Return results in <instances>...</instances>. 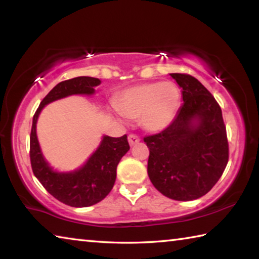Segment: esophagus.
Masks as SVG:
<instances>
[{
	"label": "esophagus",
	"mask_w": 259,
	"mask_h": 259,
	"mask_svg": "<svg viewBox=\"0 0 259 259\" xmlns=\"http://www.w3.org/2000/svg\"><path fill=\"white\" fill-rule=\"evenodd\" d=\"M128 140H129V144L131 146H134V145H136V144H138L139 142H140V138L138 137L137 135H135V134H130L129 136H128Z\"/></svg>",
	"instance_id": "obj_1"
}]
</instances>
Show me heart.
<instances>
[{"label":"heart","mask_w":259,"mask_h":259,"mask_svg":"<svg viewBox=\"0 0 259 259\" xmlns=\"http://www.w3.org/2000/svg\"><path fill=\"white\" fill-rule=\"evenodd\" d=\"M181 105V93L172 82L144 83L124 90L116 108L128 119H139L150 131H161L174 121Z\"/></svg>","instance_id":"heart-1"}]
</instances>
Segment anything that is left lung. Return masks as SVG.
<instances>
[{
	"label": "left lung",
	"mask_w": 259,
	"mask_h": 259,
	"mask_svg": "<svg viewBox=\"0 0 259 259\" xmlns=\"http://www.w3.org/2000/svg\"><path fill=\"white\" fill-rule=\"evenodd\" d=\"M183 89L177 116L159 134L144 137L150 150L147 172L157 191L191 201L216 185L229 162V142L219 104L190 74H170Z\"/></svg>",
	"instance_id": "obj_1"
}]
</instances>
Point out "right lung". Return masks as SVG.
Wrapping results in <instances>:
<instances>
[{"label": "right lung", "instance_id": "right-lung-1", "mask_svg": "<svg viewBox=\"0 0 259 259\" xmlns=\"http://www.w3.org/2000/svg\"><path fill=\"white\" fill-rule=\"evenodd\" d=\"M98 84L100 80L90 76H78L58 83L42 99L33 116L30 130L29 157L35 177L54 198L75 208L98 203L111 192L116 178V166L130 148L128 137L126 135L119 138L105 136L98 150L82 168L74 172L60 174L54 171L43 159L36 137V121L47 104L71 95H91Z\"/></svg>", "mask_w": 259, "mask_h": 259}]
</instances>
